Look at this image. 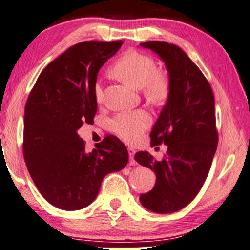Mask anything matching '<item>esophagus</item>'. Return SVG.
Instances as JSON below:
<instances>
[{
    "mask_svg": "<svg viewBox=\"0 0 250 250\" xmlns=\"http://www.w3.org/2000/svg\"><path fill=\"white\" fill-rule=\"evenodd\" d=\"M135 153H136V150L132 148V147H128V154H129V160H130V163H135V159H133V157H135Z\"/></svg>",
    "mask_w": 250,
    "mask_h": 250,
    "instance_id": "obj_1",
    "label": "esophagus"
}]
</instances>
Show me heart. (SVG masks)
Instances as JSON below:
<instances>
[{
  "mask_svg": "<svg viewBox=\"0 0 250 250\" xmlns=\"http://www.w3.org/2000/svg\"><path fill=\"white\" fill-rule=\"evenodd\" d=\"M112 76L132 88L143 89L145 96L153 104H163L170 96L171 83L164 71L156 70V62L150 56L138 51H126L111 68ZM95 98L103 100V89L95 85ZM150 125V115L144 110L126 112L115 115L110 120L112 132L125 142H136Z\"/></svg>",
  "mask_w": 250,
  "mask_h": 250,
  "instance_id": "obj_1",
  "label": "heart"
}]
</instances>
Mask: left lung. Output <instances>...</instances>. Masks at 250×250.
Masks as SVG:
<instances>
[{
  "instance_id": "1",
  "label": "left lung",
  "mask_w": 250,
  "mask_h": 250,
  "mask_svg": "<svg viewBox=\"0 0 250 250\" xmlns=\"http://www.w3.org/2000/svg\"><path fill=\"white\" fill-rule=\"evenodd\" d=\"M165 63L171 93L150 132L152 146H167L157 161L148 152L135 160L156 174L152 190L140 195L145 208L168 214L180 210L195 198L208 174L217 147L215 102L205 76L174 44L150 41L140 44Z\"/></svg>"
}]
</instances>
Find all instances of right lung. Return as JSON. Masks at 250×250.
<instances>
[{
	"mask_svg": "<svg viewBox=\"0 0 250 250\" xmlns=\"http://www.w3.org/2000/svg\"><path fill=\"white\" fill-rule=\"evenodd\" d=\"M122 44L89 41L73 45L42 71L27 100L24 162L42 196L58 208L88 206L105 175L128 163V150L117 137L106 136L88 153L77 133L83 122H94L97 73Z\"/></svg>",
	"mask_w": 250,
	"mask_h": 250,
	"instance_id": "1",
	"label": "right lung"
}]
</instances>
